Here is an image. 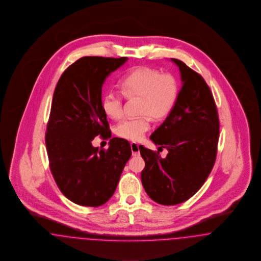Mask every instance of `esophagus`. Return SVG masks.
<instances>
[{"instance_id": "obj_1", "label": "esophagus", "mask_w": 261, "mask_h": 261, "mask_svg": "<svg viewBox=\"0 0 261 261\" xmlns=\"http://www.w3.org/2000/svg\"><path fill=\"white\" fill-rule=\"evenodd\" d=\"M139 144L137 143V142H132L130 143V148H132V151H133V155L134 156H138L140 153H139Z\"/></svg>"}]
</instances>
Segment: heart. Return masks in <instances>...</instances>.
Returning <instances> with one entry per match:
<instances>
[{"label": "heart", "instance_id": "b5f03b06", "mask_svg": "<svg viewBox=\"0 0 261 261\" xmlns=\"http://www.w3.org/2000/svg\"><path fill=\"white\" fill-rule=\"evenodd\" d=\"M123 95L138 96L137 110L140 116L127 118L116 126V134L128 140L138 141L150 128V115L160 119L172 109L178 92V83L170 72L140 67L130 70L119 81ZM102 109L112 119H120L124 114L121 94L109 92L102 99Z\"/></svg>", "mask_w": 261, "mask_h": 261}]
</instances>
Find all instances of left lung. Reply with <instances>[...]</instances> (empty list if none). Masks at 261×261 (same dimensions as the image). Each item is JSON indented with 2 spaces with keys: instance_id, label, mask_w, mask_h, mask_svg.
I'll list each match as a JSON object with an SVG mask.
<instances>
[{
  "instance_id": "8db88e82",
  "label": "left lung",
  "mask_w": 261,
  "mask_h": 261,
  "mask_svg": "<svg viewBox=\"0 0 261 261\" xmlns=\"http://www.w3.org/2000/svg\"><path fill=\"white\" fill-rule=\"evenodd\" d=\"M179 69L182 86L177 100L150 139L159 152L139 146L145 161L141 181L152 200L176 205L191 198L208 178L217 155L219 117L209 86L185 63L172 59Z\"/></svg>"
}]
</instances>
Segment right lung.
<instances>
[{
	"mask_svg": "<svg viewBox=\"0 0 261 261\" xmlns=\"http://www.w3.org/2000/svg\"><path fill=\"white\" fill-rule=\"evenodd\" d=\"M126 61L83 57L63 72L56 86L45 136L49 166L60 191L79 205L106 203L132 156L126 139L111 137L102 109L103 84ZM98 135L111 139L108 150L92 145Z\"/></svg>",
	"mask_w": 261,
	"mask_h": 261,
	"instance_id": "add662e5",
	"label": "right lung"
}]
</instances>
